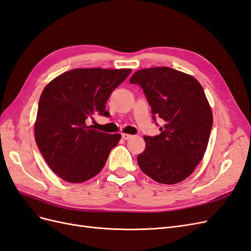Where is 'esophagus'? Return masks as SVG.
I'll use <instances>...</instances> for the list:
<instances>
[{"label":"esophagus","mask_w":251,"mask_h":251,"mask_svg":"<svg viewBox=\"0 0 251 251\" xmlns=\"http://www.w3.org/2000/svg\"><path fill=\"white\" fill-rule=\"evenodd\" d=\"M121 137H123V139H125V140H128L130 138H132V135L127 134V133H123L121 134Z\"/></svg>","instance_id":"1"}]
</instances>
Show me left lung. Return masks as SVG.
<instances>
[{
	"mask_svg": "<svg viewBox=\"0 0 251 251\" xmlns=\"http://www.w3.org/2000/svg\"><path fill=\"white\" fill-rule=\"evenodd\" d=\"M130 82L143 90L153 118L164 121L160 134L143 137L139 168L158 183H179L194 173L207 149L212 112L204 90L192 75L169 67L136 71Z\"/></svg>",
	"mask_w": 251,
	"mask_h": 251,
	"instance_id": "8db88e82",
	"label": "left lung"
}]
</instances>
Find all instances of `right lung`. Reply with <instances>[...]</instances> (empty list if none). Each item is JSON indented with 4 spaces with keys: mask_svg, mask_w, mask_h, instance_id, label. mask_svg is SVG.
Masks as SVG:
<instances>
[{
    "mask_svg": "<svg viewBox=\"0 0 251 251\" xmlns=\"http://www.w3.org/2000/svg\"><path fill=\"white\" fill-rule=\"evenodd\" d=\"M132 69L77 68L52 79L43 90L34 123V138L49 168L70 183L100 173L120 134L88 126L97 115L109 116L105 103Z\"/></svg>",
    "mask_w": 251,
    "mask_h": 251,
    "instance_id": "obj_1",
    "label": "right lung"
}]
</instances>
